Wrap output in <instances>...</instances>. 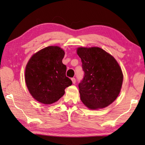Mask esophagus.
Instances as JSON below:
<instances>
[{"label":"esophagus","mask_w":145,"mask_h":145,"mask_svg":"<svg viewBox=\"0 0 145 145\" xmlns=\"http://www.w3.org/2000/svg\"><path fill=\"white\" fill-rule=\"evenodd\" d=\"M72 83H73V84H75V83H76V80H75V78H72Z\"/></svg>","instance_id":"34e87169"}]
</instances>
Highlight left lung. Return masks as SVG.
Returning <instances> with one entry per match:
<instances>
[{
	"mask_svg": "<svg viewBox=\"0 0 145 145\" xmlns=\"http://www.w3.org/2000/svg\"><path fill=\"white\" fill-rule=\"evenodd\" d=\"M85 72L78 85L80 99L88 108H104L115 101L121 91L123 75L112 55L98 47H78Z\"/></svg>",
	"mask_w": 145,
	"mask_h": 145,
	"instance_id": "1",
	"label": "left lung"
}]
</instances>
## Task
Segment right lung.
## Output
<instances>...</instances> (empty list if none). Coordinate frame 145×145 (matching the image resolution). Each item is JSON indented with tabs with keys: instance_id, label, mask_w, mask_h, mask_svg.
<instances>
[{
	"instance_id": "1",
	"label": "right lung",
	"mask_w": 145,
	"mask_h": 145,
	"mask_svg": "<svg viewBox=\"0 0 145 145\" xmlns=\"http://www.w3.org/2000/svg\"><path fill=\"white\" fill-rule=\"evenodd\" d=\"M65 52L58 46H48L30 57L25 70V81L32 97L39 103L56 102L72 84L66 76L62 63Z\"/></svg>"
}]
</instances>
